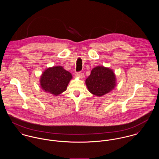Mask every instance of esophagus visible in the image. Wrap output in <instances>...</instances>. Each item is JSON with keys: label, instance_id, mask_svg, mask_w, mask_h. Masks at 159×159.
Returning a JSON list of instances; mask_svg holds the SVG:
<instances>
[{"label": "esophagus", "instance_id": "34e87169", "mask_svg": "<svg viewBox=\"0 0 159 159\" xmlns=\"http://www.w3.org/2000/svg\"><path fill=\"white\" fill-rule=\"evenodd\" d=\"M76 75H77L80 78H84V73H82V72H81V71L78 72V73H76Z\"/></svg>", "mask_w": 159, "mask_h": 159}]
</instances>
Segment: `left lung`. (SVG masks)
I'll list each match as a JSON object with an SVG mask.
<instances>
[{"instance_id": "8db88e82", "label": "left lung", "mask_w": 159, "mask_h": 159, "mask_svg": "<svg viewBox=\"0 0 159 159\" xmlns=\"http://www.w3.org/2000/svg\"><path fill=\"white\" fill-rule=\"evenodd\" d=\"M86 84L91 93L101 97L113 91L116 86V78L113 70L97 66L86 80Z\"/></svg>"}]
</instances>
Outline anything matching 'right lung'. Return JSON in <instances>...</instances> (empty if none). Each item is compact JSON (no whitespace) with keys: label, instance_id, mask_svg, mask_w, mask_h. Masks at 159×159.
<instances>
[{"label":"right lung","instance_id":"obj_1","mask_svg":"<svg viewBox=\"0 0 159 159\" xmlns=\"http://www.w3.org/2000/svg\"><path fill=\"white\" fill-rule=\"evenodd\" d=\"M71 78V74L62 66L49 67L40 76V86L45 92L57 96L66 91Z\"/></svg>","mask_w":159,"mask_h":159}]
</instances>
